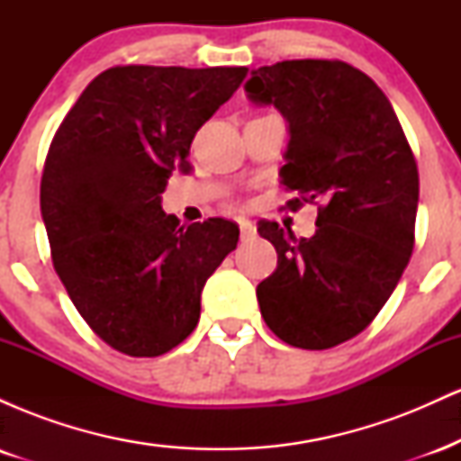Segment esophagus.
<instances>
[{"mask_svg": "<svg viewBox=\"0 0 461 461\" xmlns=\"http://www.w3.org/2000/svg\"><path fill=\"white\" fill-rule=\"evenodd\" d=\"M238 225H240L242 238H251V236H256V225H253L251 221H249V219H245V216H240V219H238Z\"/></svg>", "mask_w": 461, "mask_h": 461, "instance_id": "obj_1", "label": "esophagus"}]
</instances>
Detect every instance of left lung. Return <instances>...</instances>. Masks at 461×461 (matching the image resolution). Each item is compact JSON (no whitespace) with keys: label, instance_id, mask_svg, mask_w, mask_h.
Returning <instances> with one entry per match:
<instances>
[{"label":"left lung","instance_id":"1","mask_svg":"<svg viewBox=\"0 0 461 461\" xmlns=\"http://www.w3.org/2000/svg\"><path fill=\"white\" fill-rule=\"evenodd\" d=\"M245 88L290 125L279 177L299 197L285 205L319 203L312 238L258 223L277 251L256 290L262 319L288 345L331 348L366 330L410 262L416 158L382 88L347 62L284 60L256 68Z\"/></svg>","mask_w":461,"mask_h":461}]
</instances>
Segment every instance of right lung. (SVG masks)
<instances>
[{"instance_id": "1", "label": "right lung", "mask_w": 461, "mask_h": 461, "mask_svg": "<svg viewBox=\"0 0 461 461\" xmlns=\"http://www.w3.org/2000/svg\"><path fill=\"white\" fill-rule=\"evenodd\" d=\"M247 67L105 68L56 130L41 177L51 262L82 319L116 351L156 357L199 322L201 290L238 225L188 227L164 214L176 168L190 171V142L238 91Z\"/></svg>"}]
</instances>
